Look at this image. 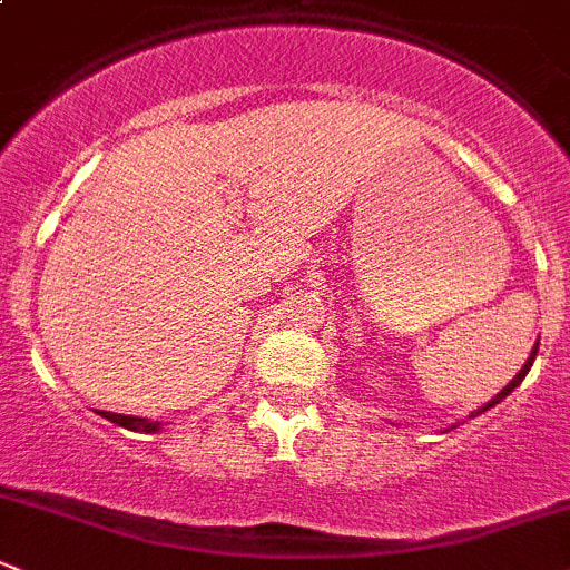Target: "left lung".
Returning a JSON list of instances; mask_svg holds the SVG:
<instances>
[{
  "instance_id": "1",
  "label": "left lung",
  "mask_w": 570,
  "mask_h": 570,
  "mask_svg": "<svg viewBox=\"0 0 570 570\" xmlns=\"http://www.w3.org/2000/svg\"><path fill=\"white\" fill-rule=\"evenodd\" d=\"M535 353H538V345H535V347H532V353H530L528 364H524V366H522V372H519V375H517V377H513V381H511V383H508V385H505V389H503V391H500V394H498V396H494V400H489V402H487V405H483L481 410H475V415H481V413H483V410H489V407H494V405H498V402H503V400H505V396H508V394H511V391H513V389H517V385L524 381V375H528V372H530L532 361H535Z\"/></svg>"
}]
</instances>
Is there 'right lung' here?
<instances>
[{"label":"right lung","instance_id":"right-lung-1","mask_svg":"<svg viewBox=\"0 0 570 570\" xmlns=\"http://www.w3.org/2000/svg\"><path fill=\"white\" fill-rule=\"evenodd\" d=\"M102 419L114 421V424L125 426V430H132V432H144V434H151V432H160V421H149V419H138V415H119V413H108V410H102Z\"/></svg>","mask_w":570,"mask_h":570}]
</instances>
